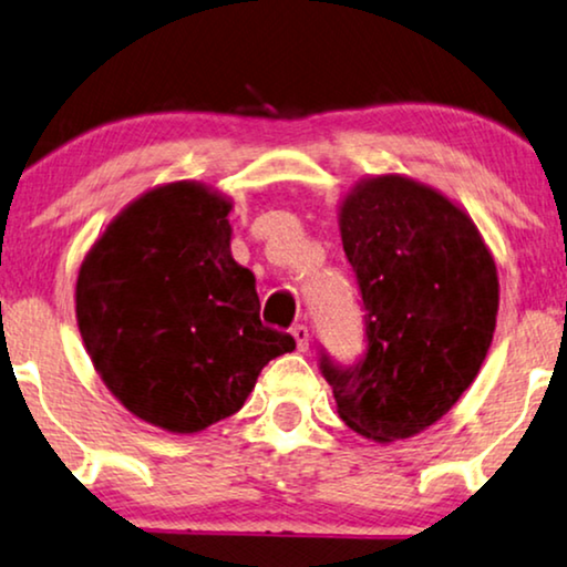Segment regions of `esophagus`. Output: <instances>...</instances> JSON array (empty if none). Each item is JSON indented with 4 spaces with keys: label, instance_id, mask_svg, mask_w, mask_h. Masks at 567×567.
Masks as SVG:
<instances>
[{
    "label": "esophagus",
    "instance_id": "esophagus-1",
    "mask_svg": "<svg viewBox=\"0 0 567 567\" xmlns=\"http://www.w3.org/2000/svg\"><path fill=\"white\" fill-rule=\"evenodd\" d=\"M290 334L296 337V344L300 352L308 350V342H311V331H308V327H303V323H296V327L290 329Z\"/></svg>",
    "mask_w": 567,
    "mask_h": 567
}]
</instances>
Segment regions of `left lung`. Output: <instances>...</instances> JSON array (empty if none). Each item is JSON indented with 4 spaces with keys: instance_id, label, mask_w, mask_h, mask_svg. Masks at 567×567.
I'll list each match as a JSON object with an SVG mask.
<instances>
[{
    "instance_id": "left-lung-1",
    "label": "left lung",
    "mask_w": 567,
    "mask_h": 567,
    "mask_svg": "<svg viewBox=\"0 0 567 567\" xmlns=\"http://www.w3.org/2000/svg\"><path fill=\"white\" fill-rule=\"evenodd\" d=\"M358 277L365 352H319L339 417L379 443L410 437L458 402L489 350L497 271L480 230L433 188L402 176L362 181L339 215Z\"/></svg>"
}]
</instances>
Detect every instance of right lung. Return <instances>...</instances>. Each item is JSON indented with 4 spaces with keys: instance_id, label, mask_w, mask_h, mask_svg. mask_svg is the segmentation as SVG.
<instances>
[{
    "instance_id": "right-lung-1",
    "label": "right lung",
    "mask_w": 567,
    "mask_h": 567,
    "mask_svg": "<svg viewBox=\"0 0 567 567\" xmlns=\"http://www.w3.org/2000/svg\"><path fill=\"white\" fill-rule=\"evenodd\" d=\"M230 205L178 181L140 196L90 248L78 323L126 410L171 433L230 417L261 368L296 350L264 327L256 279L230 256Z\"/></svg>"
}]
</instances>
